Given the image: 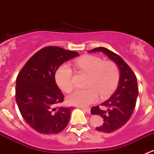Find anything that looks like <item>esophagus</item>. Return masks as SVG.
I'll return each instance as SVG.
<instances>
[{
    "label": "esophagus",
    "mask_w": 154,
    "mask_h": 154,
    "mask_svg": "<svg viewBox=\"0 0 154 154\" xmlns=\"http://www.w3.org/2000/svg\"><path fill=\"white\" fill-rule=\"evenodd\" d=\"M81 109L83 110H84L85 112H86V113H90V109L88 108V107H81Z\"/></svg>",
    "instance_id": "obj_1"
}]
</instances>
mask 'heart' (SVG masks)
<instances>
[{"label": "heart", "instance_id": "1", "mask_svg": "<svg viewBox=\"0 0 154 154\" xmlns=\"http://www.w3.org/2000/svg\"><path fill=\"white\" fill-rule=\"evenodd\" d=\"M74 67L87 74L86 89H77L67 96V102L71 105H89L101 98H106L116 89L120 80L117 65L111 61L104 62L95 56H83L74 62ZM56 81L62 91L69 92L74 87L73 73L66 65L59 67L56 73Z\"/></svg>", "mask_w": 154, "mask_h": 154}]
</instances>
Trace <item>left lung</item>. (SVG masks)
<instances>
[{"mask_svg":"<svg viewBox=\"0 0 154 154\" xmlns=\"http://www.w3.org/2000/svg\"><path fill=\"white\" fill-rule=\"evenodd\" d=\"M88 52H102L117 64L120 70V80L117 89L110 98L101 104L105 110L100 109L99 105L91 109L92 114L100 115L104 121L102 126L96 127L97 130L110 133L123 127L132 117L138 95L136 76L120 56L108 49L97 47Z\"/></svg>","mask_w":154,"mask_h":154,"instance_id":"1","label":"left lung"}]
</instances>
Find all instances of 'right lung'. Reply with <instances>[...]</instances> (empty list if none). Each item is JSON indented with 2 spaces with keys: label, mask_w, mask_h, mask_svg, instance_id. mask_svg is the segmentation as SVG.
I'll return each instance as SVG.
<instances>
[{
  "label": "right lung",
  "mask_w": 154,
  "mask_h": 154,
  "mask_svg": "<svg viewBox=\"0 0 154 154\" xmlns=\"http://www.w3.org/2000/svg\"><path fill=\"white\" fill-rule=\"evenodd\" d=\"M78 56L59 47H46L31 56L18 74L16 103L24 120L37 132L57 134L68 125L72 110L56 107L63 102L64 95L55 74L64 62Z\"/></svg>",
  "instance_id": "right-lung-1"
}]
</instances>
